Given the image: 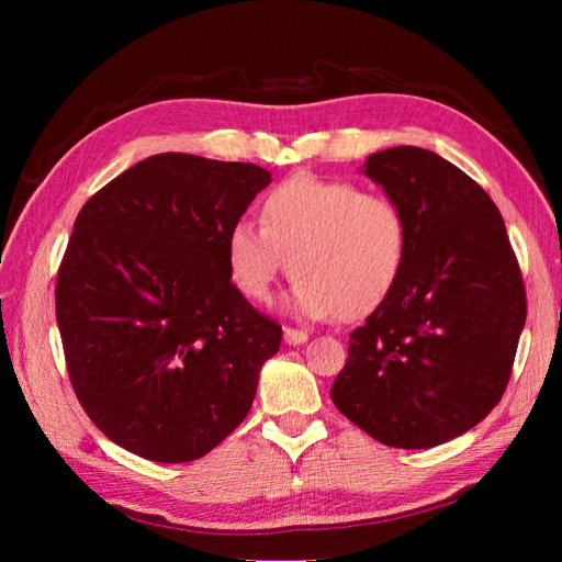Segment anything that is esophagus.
<instances>
[{
	"instance_id": "obj_1",
	"label": "esophagus",
	"mask_w": 562,
	"mask_h": 562,
	"mask_svg": "<svg viewBox=\"0 0 562 562\" xmlns=\"http://www.w3.org/2000/svg\"><path fill=\"white\" fill-rule=\"evenodd\" d=\"M308 340V333L296 328H284V342L288 345H304Z\"/></svg>"
}]
</instances>
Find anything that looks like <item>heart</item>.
Returning a JSON list of instances; mask_svg holds the SVG:
<instances>
[{
	"mask_svg": "<svg viewBox=\"0 0 562 562\" xmlns=\"http://www.w3.org/2000/svg\"><path fill=\"white\" fill-rule=\"evenodd\" d=\"M262 226L236 220L224 238L226 270L250 302H268L272 282L296 278V316L360 318L389 300L408 258V220L396 200L350 181L292 176L262 198Z\"/></svg>",
	"mask_w": 562,
	"mask_h": 562,
	"instance_id": "obj_1",
	"label": "heart"
}]
</instances>
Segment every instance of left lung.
Listing matches in <instances>:
<instances>
[{
	"label": "left lung",
	"mask_w": 562,
	"mask_h": 562,
	"mask_svg": "<svg viewBox=\"0 0 562 562\" xmlns=\"http://www.w3.org/2000/svg\"><path fill=\"white\" fill-rule=\"evenodd\" d=\"M364 176L408 220L396 290L350 333L336 408L381 445L429 449L469 432L503 398L527 290L503 214L439 154L393 147Z\"/></svg>",
	"instance_id": "left-lung-1"
}]
</instances>
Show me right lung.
<instances>
[{"label":"right lung","mask_w":562,"mask_h":562,"mask_svg":"<svg viewBox=\"0 0 562 562\" xmlns=\"http://www.w3.org/2000/svg\"><path fill=\"white\" fill-rule=\"evenodd\" d=\"M270 173L166 151L87 200L57 270L71 389L117 447L205 457L244 423L282 328L226 270L224 238Z\"/></svg>","instance_id":"1"}]
</instances>
